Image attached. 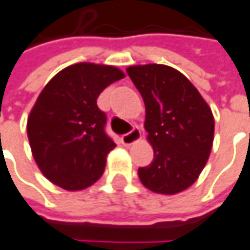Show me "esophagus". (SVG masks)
Listing matches in <instances>:
<instances>
[{"label":"esophagus","instance_id":"34e87169","mask_svg":"<svg viewBox=\"0 0 250 250\" xmlns=\"http://www.w3.org/2000/svg\"><path fill=\"white\" fill-rule=\"evenodd\" d=\"M139 138H141V129L135 125L134 128H132L128 134L122 135L121 141H122V144H124V145L129 146V145L135 144L136 141H139Z\"/></svg>","mask_w":250,"mask_h":250}]
</instances>
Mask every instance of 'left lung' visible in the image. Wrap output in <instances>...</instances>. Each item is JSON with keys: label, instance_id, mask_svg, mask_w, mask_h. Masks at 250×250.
I'll return each instance as SVG.
<instances>
[{"label": "left lung", "instance_id": "obj_1", "mask_svg": "<svg viewBox=\"0 0 250 250\" xmlns=\"http://www.w3.org/2000/svg\"><path fill=\"white\" fill-rule=\"evenodd\" d=\"M145 102V129L153 161L139 168L141 182L152 192L185 190L205 168L212 149L215 121L198 89L179 71L161 65L126 69Z\"/></svg>", "mask_w": 250, "mask_h": 250}]
</instances>
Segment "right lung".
<instances>
[{
    "label": "right lung",
    "instance_id": "obj_1",
    "mask_svg": "<svg viewBox=\"0 0 250 250\" xmlns=\"http://www.w3.org/2000/svg\"><path fill=\"white\" fill-rule=\"evenodd\" d=\"M124 78L109 65L81 62L58 72L37 99L27 132L34 159L45 176L66 190L97 182L115 142L106 134L99 94Z\"/></svg>",
    "mask_w": 250,
    "mask_h": 250
}]
</instances>
